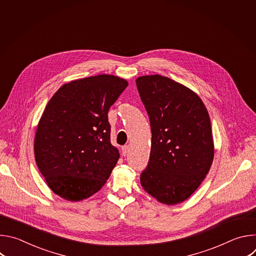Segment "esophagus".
Segmentation results:
<instances>
[{
	"label": "esophagus",
	"mask_w": 256,
	"mask_h": 256,
	"mask_svg": "<svg viewBox=\"0 0 256 256\" xmlns=\"http://www.w3.org/2000/svg\"><path fill=\"white\" fill-rule=\"evenodd\" d=\"M122 155L126 156L128 153V146H124V147L122 148Z\"/></svg>",
	"instance_id": "obj_1"
}]
</instances>
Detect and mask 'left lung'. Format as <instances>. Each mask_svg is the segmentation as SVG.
I'll list each match as a JSON object with an SVG mask.
<instances>
[{
  "instance_id": "obj_1",
  "label": "left lung",
  "mask_w": 256,
  "mask_h": 256,
  "mask_svg": "<svg viewBox=\"0 0 256 256\" xmlns=\"http://www.w3.org/2000/svg\"><path fill=\"white\" fill-rule=\"evenodd\" d=\"M136 83L152 130L140 184L161 204H180L198 190L214 160L208 112L196 92L170 78L147 75Z\"/></svg>"
}]
</instances>
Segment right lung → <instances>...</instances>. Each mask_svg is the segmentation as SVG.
Wrapping results in <instances>:
<instances>
[{
    "label": "right lung",
    "instance_id": "right-lung-1",
    "mask_svg": "<svg viewBox=\"0 0 256 256\" xmlns=\"http://www.w3.org/2000/svg\"><path fill=\"white\" fill-rule=\"evenodd\" d=\"M128 85L114 75L64 84L50 98L34 138V156L48 188L70 202L92 196L120 159L108 110Z\"/></svg>",
    "mask_w": 256,
    "mask_h": 256
}]
</instances>
